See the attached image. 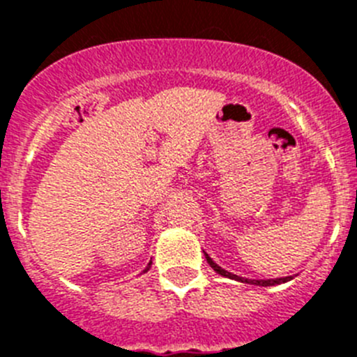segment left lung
<instances>
[{
	"mask_svg": "<svg viewBox=\"0 0 357 357\" xmlns=\"http://www.w3.org/2000/svg\"><path fill=\"white\" fill-rule=\"evenodd\" d=\"M206 254V252H204ZM206 259L207 263L211 264V268H213L214 272L220 273V275L223 277H229V279H234V280H239V282H247V284H255V286H275V284H282V282H288V280H291L293 277H280V279H266V280H254V279H245V277H238L234 275V273L227 272V270H223L222 266H218L216 263H214L213 259H211L209 255L206 254Z\"/></svg>",
	"mask_w": 357,
	"mask_h": 357,
	"instance_id": "left-lung-1",
	"label": "left lung"
}]
</instances>
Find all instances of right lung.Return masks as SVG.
<instances>
[{"label":"right lung","mask_w":357,"mask_h":357,"mask_svg":"<svg viewBox=\"0 0 357 357\" xmlns=\"http://www.w3.org/2000/svg\"><path fill=\"white\" fill-rule=\"evenodd\" d=\"M150 266H151V261H150V263H148V266L144 268V270H143V273H144V272H148V270H150Z\"/></svg>","instance_id":"add662e5"}]
</instances>
